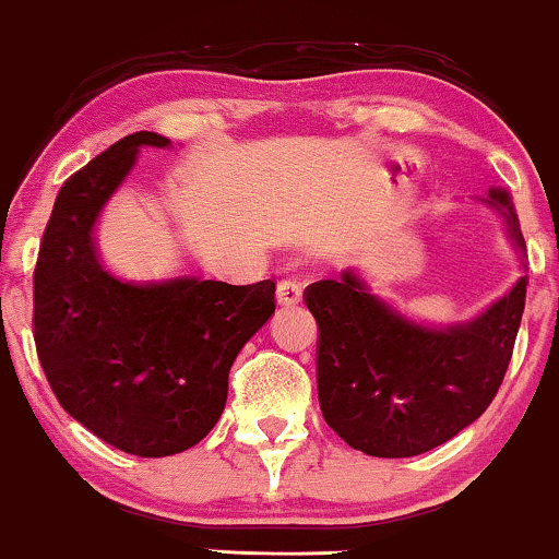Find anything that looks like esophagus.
I'll return each mask as SVG.
<instances>
[{
  "mask_svg": "<svg viewBox=\"0 0 559 559\" xmlns=\"http://www.w3.org/2000/svg\"><path fill=\"white\" fill-rule=\"evenodd\" d=\"M302 300V285L297 280H282L277 285V302L280 305H297Z\"/></svg>",
  "mask_w": 559,
  "mask_h": 559,
  "instance_id": "1",
  "label": "esophagus"
}]
</instances>
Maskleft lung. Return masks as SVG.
<instances>
[{"label": "left lung", "instance_id": "1", "mask_svg": "<svg viewBox=\"0 0 559 559\" xmlns=\"http://www.w3.org/2000/svg\"><path fill=\"white\" fill-rule=\"evenodd\" d=\"M524 239L507 190L484 201ZM530 280L471 323L432 328L402 316L354 272L305 289L318 320V400L325 423L350 448L409 457L442 445L484 415L509 369Z\"/></svg>", "mask_w": 559, "mask_h": 559}]
</instances>
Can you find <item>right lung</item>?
<instances>
[{
    "instance_id": "add662e5",
    "label": "right lung",
    "mask_w": 559,
    "mask_h": 559,
    "mask_svg": "<svg viewBox=\"0 0 559 559\" xmlns=\"http://www.w3.org/2000/svg\"><path fill=\"white\" fill-rule=\"evenodd\" d=\"M155 132L129 134L68 178L35 266V346L60 407L142 457L193 448L218 423L228 371L274 312V282L114 277L96 257L98 213Z\"/></svg>"
}]
</instances>
